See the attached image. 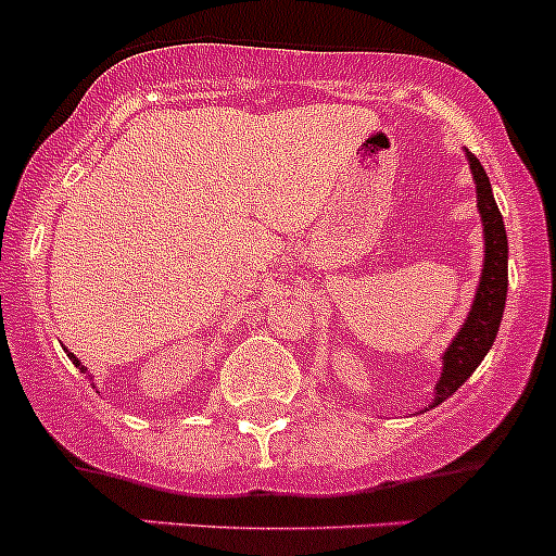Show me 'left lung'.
I'll use <instances>...</instances> for the list:
<instances>
[{"mask_svg":"<svg viewBox=\"0 0 556 556\" xmlns=\"http://www.w3.org/2000/svg\"><path fill=\"white\" fill-rule=\"evenodd\" d=\"M470 174H473L476 185V204H479L481 215V233H484V263H481L479 285H476V295L470 301L468 317L463 319L459 330L454 333L450 346L441 355V377L435 384L433 403H428L425 412L444 403L446 397L454 395L470 374L481 366L490 346L495 344L497 328H501L503 309H506L508 295V237L506 226H503V215L492 195L490 177H486L484 166L473 153L465 150Z\"/></svg>","mask_w":556,"mask_h":556,"instance_id":"8db88e82","label":"left lung"}]
</instances>
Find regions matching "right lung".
Returning <instances> with one entry per match:
<instances>
[{"instance_id":"right-lung-1","label":"right lung","mask_w":556,"mask_h":556,"mask_svg":"<svg viewBox=\"0 0 556 556\" xmlns=\"http://www.w3.org/2000/svg\"><path fill=\"white\" fill-rule=\"evenodd\" d=\"M70 361H72V363H75V366H77V368H80V371H83V374H88V368H86V366H83V363H80V361H77V357H75V355H72V352H70ZM88 377H91V374H88Z\"/></svg>"}]
</instances>
